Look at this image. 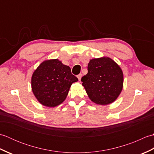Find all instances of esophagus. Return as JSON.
I'll return each mask as SVG.
<instances>
[{"instance_id": "obj_1", "label": "esophagus", "mask_w": 154, "mask_h": 154, "mask_svg": "<svg viewBox=\"0 0 154 154\" xmlns=\"http://www.w3.org/2000/svg\"><path fill=\"white\" fill-rule=\"evenodd\" d=\"M81 77H82V74H79L77 75V78H78V79H79V81H81Z\"/></svg>"}]
</instances>
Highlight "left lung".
Segmentation results:
<instances>
[{"label":"left lung","mask_w":154,"mask_h":154,"mask_svg":"<svg viewBox=\"0 0 154 154\" xmlns=\"http://www.w3.org/2000/svg\"><path fill=\"white\" fill-rule=\"evenodd\" d=\"M87 69L81 81L91 101L100 105L115 101L123 88L124 75L119 65L111 58L103 57L91 60Z\"/></svg>","instance_id":"8db88e82"}]
</instances>
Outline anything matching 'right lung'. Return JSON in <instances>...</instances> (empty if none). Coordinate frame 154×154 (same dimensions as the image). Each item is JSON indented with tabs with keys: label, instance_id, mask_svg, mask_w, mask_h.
I'll use <instances>...</instances> for the list:
<instances>
[{
	"label": "right lung",
	"instance_id": "obj_1",
	"mask_svg": "<svg viewBox=\"0 0 154 154\" xmlns=\"http://www.w3.org/2000/svg\"><path fill=\"white\" fill-rule=\"evenodd\" d=\"M78 81L70 67L57 59L42 62L32 74V90L42 105L55 107L66 99L73 83Z\"/></svg>",
	"mask_w": 154,
	"mask_h": 154
}]
</instances>
